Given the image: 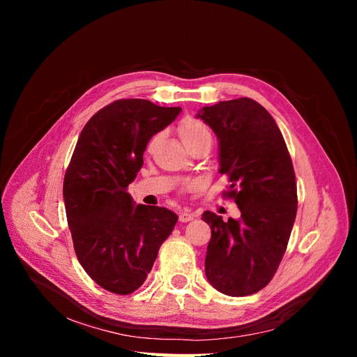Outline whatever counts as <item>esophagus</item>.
Masks as SVG:
<instances>
[{"label": "esophagus", "instance_id": "obj_1", "mask_svg": "<svg viewBox=\"0 0 357 357\" xmlns=\"http://www.w3.org/2000/svg\"><path fill=\"white\" fill-rule=\"evenodd\" d=\"M195 219V214L193 213H190L189 210H185V211H181L180 213V215H178V220L181 222V223H186V222H190V220H193Z\"/></svg>", "mask_w": 357, "mask_h": 357}]
</instances>
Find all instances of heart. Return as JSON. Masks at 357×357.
<instances>
[{
	"instance_id": "b5f03b06",
	"label": "heart",
	"mask_w": 357,
	"mask_h": 357,
	"mask_svg": "<svg viewBox=\"0 0 357 357\" xmlns=\"http://www.w3.org/2000/svg\"><path fill=\"white\" fill-rule=\"evenodd\" d=\"M178 137L183 142V144L186 146V149H190L192 146L208 142L211 143V129L205 125L204 122H201L199 119L195 117H185L178 125ZM155 139L150 142L149 147L153 146Z\"/></svg>"
}]
</instances>
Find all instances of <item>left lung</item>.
Here are the masks:
<instances>
[{
  "instance_id": "left-lung-1",
  "label": "left lung",
  "mask_w": 357,
  "mask_h": 357,
  "mask_svg": "<svg viewBox=\"0 0 357 357\" xmlns=\"http://www.w3.org/2000/svg\"><path fill=\"white\" fill-rule=\"evenodd\" d=\"M198 117L219 138V171L231 181L225 197L241 211L228 222L204 211L205 275L225 295H252L271 282L287 248L298 210L294 165L273 116L255 100L219 101Z\"/></svg>"
}]
</instances>
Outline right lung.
Segmentation results:
<instances>
[{
    "label": "right lung",
    "instance_id": "add662e5",
    "mask_svg": "<svg viewBox=\"0 0 357 357\" xmlns=\"http://www.w3.org/2000/svg\"><path fill=\"white\" fill-rule=\"evenodd\" d=\"M180 107L117 100L96 112L75 144L63 177V202L80 265L96 284L129 295L152 271L177 214L134 205L128 186L143 167L149 139L180 114Z\"/></svg>",
    "mask_w": 357,
    "mask_h": 357
}]
</instances>
